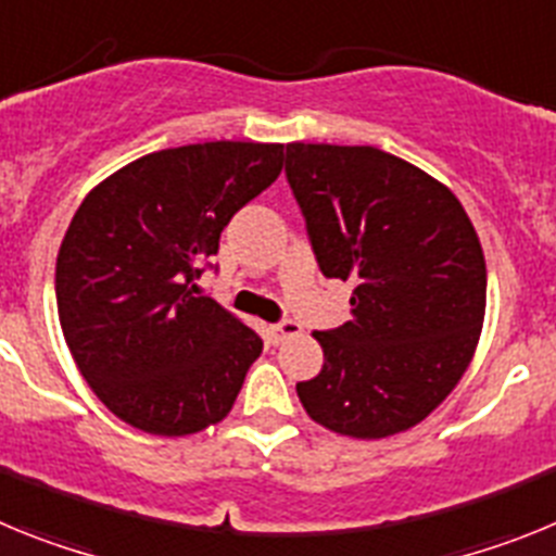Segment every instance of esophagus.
<instances>
[{
  "mask_svg": "<svg viewBox=\"0 0 556 556\" xmlns=\"http://www.w3.org/2000/svg\"><path fill=\"white\" fill-rule=\"evenodd\" d=\"M301 333V323L294 320H281L275 323V326H269V337L275 339V342H283V339H292Z\"/></svg>",
  "mask_w": 556,
  "mask_h": 556,
  "instance_id": "34e87169",
  "label": "esophagus"
}]
</instances>
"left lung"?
Segmentation results:
<instances>
[{"label": "left lung", "instance_id": "1", "mask_svg": "<svg viewBox=\"0 0 556 556\" xmlns=\"http://www.w3.org/2000/svg\"><path fill=\"white\" fill-rule=\"evenodd\" d=\"M287 180L326 278L351 281V320L314 331L323 370L298 384L312 420L381 440L417 426L468 370L488 267L454 191L376 147L287 144Z\"/></svg>", "mask_w": 556, "mask_h": 556}]
</instances>
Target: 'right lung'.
Returning <instances> with one entry per match:
<instances>
[{"label":"right lung","mask_w":556,"mask_h":556,"mask_svg":"<svg viewBox=\"0 0 556 556\" xmlns=\"http://www.w3.org/2000/svg\"><path fill=\"white\" fill-rule=\"evenodd\" d=\"M283 166V144L150 152L88 191L55 267L58 317L88 387L147 434L219 424L264 342L198 278L236 211Z\"/></svg>","instance_id":"1"}]
</instances>
